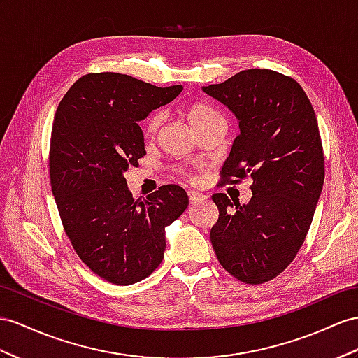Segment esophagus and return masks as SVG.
Wrapping results in <instances>:
<instances>
[{"label": "esophagus", "instance_id": "1", "mask_svg": "<svg viewBox=\"0 0 358 358\" xmlns=\"http://www.w3.org/2000/svg\"><path fill=\"white\" fill-rule=\"evenodd\" d=\"M187 196H189V203L190 204L203 203V201L206 199V196L203 194H198V192H194V190H189L187 192Z\"/></svg>", "mask_w": 358, "mask_h": 358}]
</instances>
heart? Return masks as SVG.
<instances>
[{"label":"heart","mask_w":358,"mask_h":358,"mask_svg":"<svg viewBox=\"0 0 358 358\" xmlns=\"http://www.w3.org/2000/svg\"><path fill=\"white\" fill-rule=\"evenodd\" d=\"M185 115L187 117L189 124L194 127V130L196 133H201L203 130H206L207 127H210L212 124H215L216 121H221V115H219L216 110L208 106L206 103H199V101H195V103H190L186 108H185ZM163 122V116L160 113H151L148 117L145 119L143 122V134L152 137L159 133L160 125ZM178 176L182 180L187 181H194L190 176H187L186 172L178 171Z\"/></svg>","instance_id":"heart-1"}]
</instances>
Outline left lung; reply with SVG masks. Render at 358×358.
I'll use <instances>...</instances> for the list:
<instances>
[{
	"mask_svg": "<svg viewBox=\"0 0 358 358\" xmlns=\"http://www.w3.org/2000/svg\"><path fill=\"white\" fill-rule=\"evenodd\" d=\"M239 121L222 185L252 178L248 204L215 194L210 231L221 266L245 284H262L296 257L322 190L324 148L311 107L296 80L271 69H246L204 87ZM234 202V201H233Z\"/></svg>",
	"mask_w": 358,
	"mask_h": 358,
	"instance_id": "obj_1",
	"label": "left lung"
}]
</instances>
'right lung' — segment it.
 Returning <instances> with one entry per match:
<instances>
[{"instance_id":"1","label":"right lung","mask_w":358,"mask_h":358,"mask_svg":"<svg viewBox=\"0 0 358 358\" xmlns=\"http://www.w3.org/2000/svg\"><path fill=\"white\" fill-rule=\"evenodd\" d=\"M181 89L90 72L71 86L54 116L50 178L63 228L80 260L116 286L139 282L159 268L164 228L189 206L177 185L134 199L124 177L146 154L137 122Z\"/></svg>"}]
</instances>
